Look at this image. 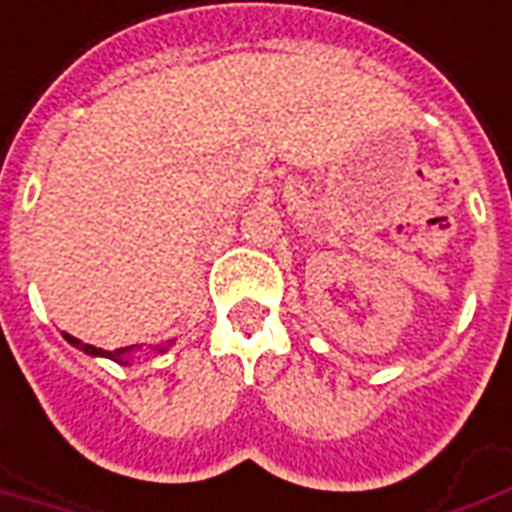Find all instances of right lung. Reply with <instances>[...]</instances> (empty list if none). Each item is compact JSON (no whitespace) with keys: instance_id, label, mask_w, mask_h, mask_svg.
<instances>
[{"instance_id":"right-lung-1","label":"right lung","mask_w":512,"mask_h":512,"mask_svg":"<svg viewBox=\"0 0 512 512\" xmlns=\"http://www.w3.org/2000/svg\"><path fill=\"white\" fill-rule=\"evenodd\" d=\"M67 343H73L76 349H81V352L92 354V357H108V360H114V363L119 365H128L130 363V352L136 349V346H125V349H114V352H106V349H98V346H92V343H81L78 338H73V335H65ZM169 349V343L166 346H155V352H166Z\"/></svg>"}]
</instances>
